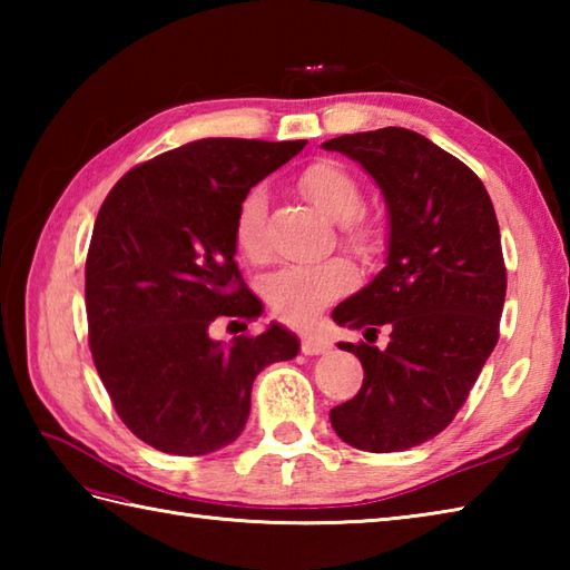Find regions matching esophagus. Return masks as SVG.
I'll list each match as a JSON object with an SVG mask.
<instances>
[{
  "mask_svg": "<svg viewBox=\"0 0 570 570\" xmlns=\"http://www.w3.org/2000/svg\"><path fill=\"white\" fill-rule=\"evenodd\" d=\"M301 350H304V355H325L331 353L333 345L321 333H306L304 341H301Z\"/></svg>",
  "mask_w": 570,
  "mask_h": 570,
  "instance_id": "34e87169",
  "label": "esophagus"
}]
</instances>
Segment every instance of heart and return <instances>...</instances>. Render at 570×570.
Wrapping results in <instances>:
<instances>
[{
  "label": "heart",
  "mask_w": 570,
  "mask_h": 570,
  "mask_svg": "<svg viewBox=\"0 0 570 570\" xmlns=\"http://www.w3.org/2000/svg\"><path fill=\"white\" fill-rule=\"evenodd\" d=\"M298 186L306 198L333 223H341L343 239L357 254H370L377 247V229L362 210V188L345 166L335 161H316L304 168ZM266 196L262 188L249 190L239 203L235 217L237 249L252 262H262L269 252L264 233ZM355 284L353 264L333 257L308 264H286L264 282V296L278 318L288 323H308L318 313L350 292Z\"/></svg>",
  "instance_id": "obj_1"
}]
</instances>
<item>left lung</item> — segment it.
Instances as JSON below:
<instances>
[{
    "instance_id": "8db88e82",
    "label": "left lung",
    "mask_w": 570,
    "mask_h": 570,
    "mask_svg": "<svg viewBox=\"0 0 570 570\" xmlns=\"http://www.w3.org/2000/svg\"><path fill=\"white\" fill-rule=\"evenodd\" d=\"M377 184L390 217L384 269L333 311L367 343H337L365 380L331 411L335 433L370 453H399L453 421L498 345L507 294L500 225L482 180L404 127L323 141ZM380 324L384 348L372 346Z\"/></svg>"
}]
</instances>
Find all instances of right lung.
I'll return each instance as SVG.
<instances>
[{"label": "right lung", "mask_w": 570, "mask_h": 570, "mask_svg": "<svg viewBox=\"0 0 570 570\" xmlns=\"http://www.w3.org/2000/svg\"><path fill=\"white\" fill-rule=\"evenodd\" d=\"M304 147L198 139L131 168L102 203L85 264L90 350L119 419L156 451L233 443L257 374L298 355L282 323L233 345L213 341L210 323L262 316L235 264V217L249 188Z\"/></svg>", "instance_id": "add662e5"}]
</instances>
